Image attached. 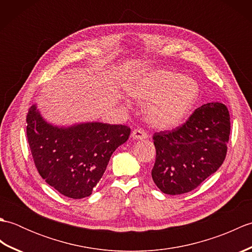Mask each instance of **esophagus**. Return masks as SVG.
<instances>
[{"label":"esophagus","instance_id":"1","mask_svg":"<svg viewBox=\"0 0 252 252\" xmlns=\"http://www.w3.org/2000/svg\"><path fill=\"white\" fill-rule=\"evenodd\" d=\"M131 136L134 138V140H145V138L148 137V134L142 129H136L132 132Z\"/></svg>","mask_w":252,"mask_h":252}]
</instances>
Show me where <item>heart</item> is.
I'll list each match as a JSON object with an SVG mask.
<instances>
[{"instance_id":"heart-1","label":"heart","mask_w":252,"mask_h":252,"mask_svg":"<svg viewBox=\"0 0 252 252\" xmlns=\"http://www.w3.org/2000/svg\"><path fill=\"white\" fill-rule=\"evenodd\" d=\"M131 97L147 101L146 117L160 129L176 126L189 114L199 95L194 79L170 70H155L126 83Z\"/></svg>"}]
</instances>
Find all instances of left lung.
<instances>
[{"mask_svg": "<svg viewBox=\"0 0 252 252\" xmlns=\"http://www.w3.org/2000/svg\"><path fill=\"white\" fill-rule=\"evenodd\" d=\"M231 132L229 112L218 101L197 108L184 125L154 134L156 161L152 178L164 194L195 189L221 167Z\"/></svg>", "mask_w": 252, "mask_h": 252, "instance_id": "1", "label": "left lung"}]
</instances>
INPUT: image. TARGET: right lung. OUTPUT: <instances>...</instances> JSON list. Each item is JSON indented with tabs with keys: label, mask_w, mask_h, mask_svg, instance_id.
I'll return each instance as SVG.
<instances>
[{
	"label": "right lung",
	"mask_w": 252,
	"mask_h": 252,
	"mask_svg": "<svg viewBox=\"0 0 252 252\" xmlns=\"http://www.w3.org/2000/svg\"><path fill=\"white\" fill-rule=\"evenodd\" d=\"M130 133L126 126L101 122L53 126L35 104L27 115V137L37 171L53 189L73 199L92 194L112 153Z\"/></svg>",
	"instance_id": "1"
}]
</instances>
